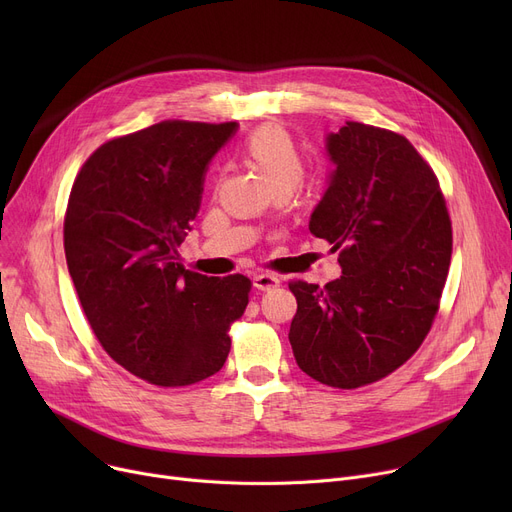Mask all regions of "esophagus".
Returning a JSON list of instances; mask_svg holds the SVG:
<instances>
[{
  "mask_svg": "<svg viewBox=\"0 0 512 512\" xmlns=\"http://www.w3.org/2000/svg\"><path fill=\"white\" fill-rule=\"evenodd\" d=\"M253 284H255V288L257 290H272V288H276V286H280V278L278 276H274V274H257L255 278H253Z\"/></svg>",
  "mask_w": 512,
  "mask_h": 512,
  "instance_id": "34e87169",
  "label": "esophagus"
}]
</instances>
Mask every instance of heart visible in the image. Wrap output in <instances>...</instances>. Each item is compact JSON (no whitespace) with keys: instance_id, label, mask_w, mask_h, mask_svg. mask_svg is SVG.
<instances>
[{"instance_id":"obj_1","label":"heart","mask_w":512,"mask_h":512,"mask_svg":"<svg viewBox=\"0 0 512 512\" xmlns=\"http://www.w3.org/2000/svg\"><path fill=\"white\" fill-rule=\"evenodd\" d=\"M245 151L274 191H280V188L292 191L294 186L301 184L305 176L303 159L297 143L282 126L267 124L257 128L247 139Z\"/></svg>"}]
</instances>
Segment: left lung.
<instances>
[{
    "label": "left lung",
    "instance_id": "1",
    "mask_svg": "<svg viewBox=\"0 0 512 512\" xmlns=\"http://www.w3.org/2000/svg\"><path fill=\"white\" fill-rule=\"evenodd\" d=\"M336 164L309 230L338 251L324 288L292 280L288 340L319 384L355 390L405 365L432 330L452 255L438 176L398 132L346 122L328 137Z\"/></svg>",
    "mask_w": 512,
    "mask_h": 512
}]
</instances>
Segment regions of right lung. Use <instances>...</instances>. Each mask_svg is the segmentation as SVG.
<instances>
[{"mask_svg":"<svg viewBox=\"0 0 512 512\" xmlns=\"http://www.w3.org/2000/svg\"><path fill=\"white\" fill-rule=\"evenodd\" d=\"M236 122L164 120L97 147L74 178L64 251L89 326L118 365L159 386L218 373L251 280L184 270L178 247L209 159Z\"/></svg>","mask_w":512,"mask_h":512,"instance_id":"obj_1","label":"right lung"}]
</instances>
